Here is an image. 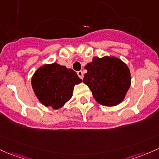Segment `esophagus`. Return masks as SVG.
Wrapping results in <instances>:
<instances>
[{
	"mask_svg": "<svg viewBox=\"0 0 159 159\" xmlns=\"http://www.w3.org/2000/svg\"><path fill=\"white\" fill-rule=\"evenodd\" d=\"M78 75L79 77L81 79H83L84 78V75H83V71H78Z\"/></svg>",
	"mask_w": 159,
	"mask_h": 159,
	"instance_id": "1",
	"label": "esophagus"
}]
</instances>
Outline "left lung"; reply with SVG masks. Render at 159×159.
Listing matches in <instances>:
<instances>
[{
  "label": "left lung",
  "mask_w": 159,
  "mask_h": 159,
  "mask_svg": "<svg viewBox=\"0 0 159 159\" xmlns=\"http://www.w3.org/2000/svg\"><path fill=\"white\" fill-rule=\"evenodd\" d=\"M84 68L88 72L83 82L98 103L106 106L121 103L131 83L130 70L125 62L115 57H93Z\"/></svg>",
  "instance_id": "left-lung-1"
}]
</instances>
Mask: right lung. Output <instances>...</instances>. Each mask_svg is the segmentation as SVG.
<instances>
[{
    "label": "right lung",
    "mask_w": 159,
    "mask_h": 159,
    "mask_svg": "<svg viewBox=\"0 0 159 159\" xmlns=\"http://www.w3.org/2000/svg\"><path fill=\"white\" fill-rule=\"evenodd\" d=\"M81 81L74 70L54 62L38 68L31 78V86L40 102L58 109L71 98L75 85Z\"/></svg>",
    "instance_id": "obj_1"
}]
</instances>
